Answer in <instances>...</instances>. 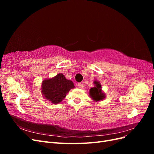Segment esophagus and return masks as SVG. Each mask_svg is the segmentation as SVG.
<instances>
[{
	"label": "esophagus",
	"instance_id": "esophagus-1",
	"mask_svg": "<svg viewBox=\"0 0 154 154\" xmlns=\"http://www.w3.org/2000/svg\"><path fill=\"white\" fill-rule=\"evenodd\" d=\"M77 85H78V87L79 88H83V85L82 84V83H78V84H77Z\"/></svg>",
	"mask_w": 154,
	"mask_h": 154
}]
</instances>
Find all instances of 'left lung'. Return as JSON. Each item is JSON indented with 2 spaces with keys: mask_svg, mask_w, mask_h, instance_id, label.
Instances as JSON below:
<instances>
[{
  "mask_svg": "<svg viewBox=\"0 0 154 154\" xmlns=\"http://www.w3.org/2000/svg\"><path fill=\"white\" fill-rule=\"evenodd\" d=\"M96 87L91 88L90 90V96L92 98L96 101H100L104 98V94L101 91V85L99 84L98 82H95Z\"/></svg>",
  "mask_w": 154,
  "mask_h": 154,
  "instance_id": "8db88e82",
  "label": "left lung"
}]
</instances>
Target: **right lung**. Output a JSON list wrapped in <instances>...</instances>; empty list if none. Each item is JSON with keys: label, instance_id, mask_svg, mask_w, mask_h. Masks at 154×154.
I'll return each mask as SVG.
<instances>
[{"label": "right lung", "instance_id": "obj_1", "mask_svg": "<svg viewBox=\"0 0 154 154\" xmlns=\"http://www.w3.org/2000/svg\"><path fill=\"white\" fill-rule=\"evenodd\" d=\"M72 81L68 80L62 74H58L53 79L44 80L42 85V92L44 97L51 103H60L67 93L74 88Z\"/></svg>", "mask_w": 154, "mask_h": 154}]
</instances>
